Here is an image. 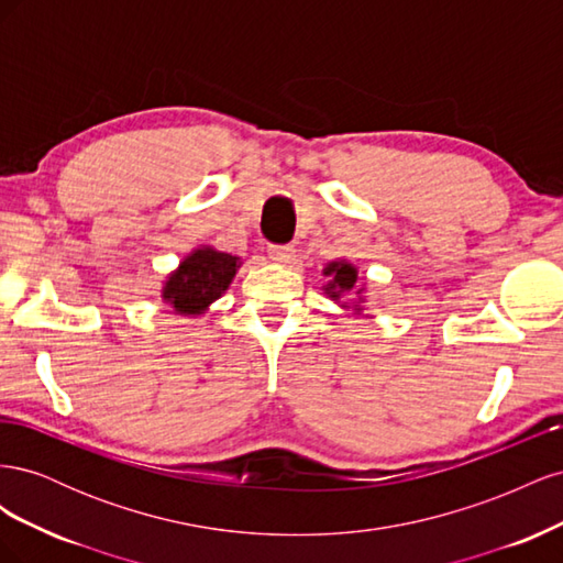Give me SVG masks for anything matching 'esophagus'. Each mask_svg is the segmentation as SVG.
I'll return each mask as SVG.
<instances>
[{"label": "esophagus", "instance_id": "1", "mask_svg": "<svg viewBox=\"0 0 563 563\" xmlns=\"http://www.w3.org/2000/svg\"><path fill=\"white\" fill-rule=\"evenodd\" d=\"M294 246L291 244H269L267 246V255L272 261H277V263H288L294 258Z\"/></svg>", "mask_w": 563, "mask_h": 563}]
</instances>
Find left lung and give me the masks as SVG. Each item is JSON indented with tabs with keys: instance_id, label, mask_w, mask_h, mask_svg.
Instances as JSON below:
<instances>
[{
	"instance_id": "obj_1",
	"label": "left lung",
	"mask_w": 563,
	"mask_h": 563,
	"mask_svg": "<svg viewBox=\"0 0 563 563\" xmlns=\"http://www.w3.org/2000/svg\"><path fill=\"white\" fill-rule=\"evenodd\" d=\"M323 275H333V282H329V286H327V291L331 294V298L340 296V292L334 291L335 287H340L341 291H352L354 282H356V269L347 263H331Z\"/></svg>"
}]
</instances>
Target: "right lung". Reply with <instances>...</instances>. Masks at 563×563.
I'll list each match as a JSON object with an SVG mask.
<instances>
[{"label":"right lung","mask_w":563,"mask_h":563,"mask_svg":"<svg viewBox=\"0 0 563 563\" xmlns=\"http://www.w3.org/2000/svg\"><path fill=\"white\" fill-rule=\"evenodd\" d=\"M240 258L213 249H201L180 263L164 286L168 300L180 314H199L230 286Z\"/></svg>","instance_id":"right-lung-1"}]
</instances>
